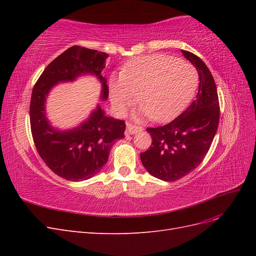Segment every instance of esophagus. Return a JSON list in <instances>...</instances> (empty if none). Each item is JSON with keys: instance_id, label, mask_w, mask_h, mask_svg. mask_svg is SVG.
<instances>
[{"instance_id": "34e87169", "label": "esophagus", "mask_w": 256, "mask_h": 256, "mask_svg": "<svg viewBox=\"0 0 256 256\" xmlns=\"http://www.w3.org/2000/svg\"><path fill=\"white\" fill-rule=\"evenodd\" d=\"M142 130H143L142 127L131 125V124H127V126H126V134H134L140 132V131H142Z\"/></svg>"}]
</instances>
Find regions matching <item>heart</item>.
I'll list each match as a JSON object with an SVG mask.
<instances>
[{
  "label": "heart",
  "instance_id": "b5f03b06",
  "mask_svg": "<svg viewBox=\"0 0 256 256\" xmlns=\"http://www.w3.org/2000/svg\"><path fill=\"white\" fill-rule=\"evenodd\" d=\"M198 76L187 62L154 54L131 62L120 74L109 80L110 100L115 111L122 114L138 102V114L157 122L172 118L189 102L196 90Z\"/></svg>",
  "mask_w": 256,
  "mask_h": 256
}]
</instances>
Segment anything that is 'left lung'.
Here are the masks:
<instances>
[{
  "label": "left lung",
  "instance_id": "obj_1",
  "mask_svg": "<svg viewBox=\"0 0 256 256\" xmlns=\"http://www.w3.org/2000/svg\"><path fill=\"white\" fill-rule=\"evenodd\" d=\"M196 67L198 95L187 110L164 126L147 128L152 146L140 157L147 172L164 182H174L192 172L205 158L219 125L220 108L212 74L196 54L182 50Z\"/></svg>",
  "mask_w": 256,
  "mask_h": 256
}]
</instances>
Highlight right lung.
I'll use <instances>...</instances> for the list:
<instances>
[{
	"mask_svg": "<svg viewBox=\"0 0 256 256\" xmlns=\"http://www.w3.org/2000/svg\"><path fill=\"white\" fill-rule=\"evenodd\" d=\"M109 54L74 46L44 69L33 88L30 122L38 154L50 170L70 182H82L98 174L109 159L113 144L124 138L125 122L106 115L97 106L78 126L58 129L50 122L46 104L51 90L60 83L74 82L80 76H96L102 84L100 99L109 96L106 76L102 74Z\"/></svg>",
	"mask_w": 256,
	"mask_h": 256,
	"instance_id": "1",
	"label": "right lung"
}]
</instances>
